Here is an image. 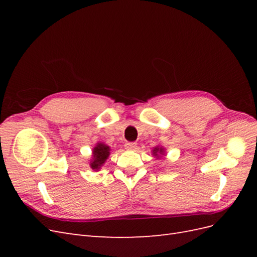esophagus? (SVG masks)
<instances>
[{
	"label": "esophagus",
	"mask_w": 257,
	"mask_h": 257,
	"mask_svg": "<svg viewBox=\"0 0 257 257\" xmlns=\"http://www.w3.org/2000/svg\"><path fill=\"white\" fill-rule=\"evenodd\" d=\"M124 147H125L126 150H135L137 147V144L136 143H126Z\"/></svg>",
	"instance_id": "esophagus-1"
}]
</instances>
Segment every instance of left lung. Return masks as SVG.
Here are the masks:
<instances>
[{
	"label": "left lung",
	"mask_w": 257,
	"mask_h": 257,
	"mask_svg": "<svg viewBox=\"0 0 257 257\" xmlns=\"http://www.w3.org/2000/svg\"><path fill=\"white\" fill-rule=\"evenodd\" d=\"M152 152H153V155L154 157H157L158 159L159 158H162L161 155H164V148H162V147H155L154 149L152 150Z\"/></svg>",
	"instance_id": "1"
}]
</instances>
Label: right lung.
I'll use <instances>...</instances> for the list:
<instances>
[{"label":"right lung","instance_id":"right-lung-1","mask_svg":"<svg viewBox=\"0 0 257 257\" xmlns=\"http://www.w3.org/2000/svg\"><path fill=\"white\" fill-rule=\"evenodd\" d=\"M110 154V148L103 143H98L92 152V160L90 162V166L92 169L98 170L103 166L105 161L108 159Z\"/></svg>","mask_w":257,"mask_h":257}]
</instances>
